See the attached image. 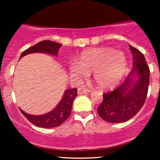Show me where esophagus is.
<instances>
[{
	"instance_id": "1",
	"label": "esophagus",
	"mask_w": 160,
	"mask_h": 160,
	"mask_svg": "<svg viewBox=\"0 0 160 160\" xmlns=\"http://www.w3.org/2000/svg\"><path fill=\"white\" fill-rule=\"evenodd\" d=\"M90 90L88 89H86V88H79L78 90V93L80 95H82V94H87L88 92H89Z\"/></svg>"
}]
</instances>
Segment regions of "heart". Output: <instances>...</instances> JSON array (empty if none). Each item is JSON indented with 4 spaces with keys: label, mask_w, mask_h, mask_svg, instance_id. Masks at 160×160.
I'll use <instances>...</instances> for the list:
<instances>
[{
    "label": "heart",
    "mask_w": 160,
    "mask_h": 160,
    "mask_svg": "<svg viewBox=\"0 0 160 160\" xmlns=\"http://www.w3.org/2000/svg\"><path fill=\"white\" fill-rule=\"evenodd\" d=\"M127 66V59L123 53L103 47L82 52L77 62L70 64L68 70L71 76L78 80L93 72L98 87L108 89L120 82Z\"/></svg>",
    "instance_id": "1"
}]
</instances>
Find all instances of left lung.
Listing matches in <instances>:
<instances>
[{
	"label": "left lung",
	"instance_id": "left-lung-1",
	"mask_svg": "<svg viewBox=\"0 0 160 160\" xmlns=\"http://www.w3.org/2000/svg\"><path fill=\"white\" fill-rule=\"evenodd\" d=\"M128 47L133 56L131 72L122 85L103 95V102L97 109L99 117L111 123L126 122L135 117L148 95L149 67L140 51L131 45Z\"/></svg>",
	"mask_w": 160,
	"mask_h": 160
}]
</instances>
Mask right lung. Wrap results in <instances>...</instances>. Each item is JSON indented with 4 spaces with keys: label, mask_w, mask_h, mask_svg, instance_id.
I'll list each match as a JSON object with an SVG mask.
<instances>
[{
    "label": "right lung",
    "mask_w": 160,
    "mask_h": 160,
    "mask_svg": "<svg viewBox=\"0 0 160 160\" xmlns=\"http://www.w3.org/2000/svg\"><path fill=\"white\" fill-rule=\"evenodd\" d=\"M62 44L56 43L51 40H43L25 50L20 56V58L26 55L32 53H45L51 56H58V50ZM19 58V59H20ZM78 95V89H66L64 92L62 98L58 104L53 108L51 111L41 115H32L25 113L21 108L20 111L32 123L38 127L41 128H53L60 126L67 120L71 114L72 104L74 98Z\"/></svg>",
    "instance_id": "obj_1"
}]
</instances>
